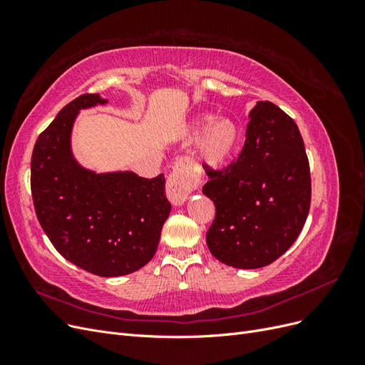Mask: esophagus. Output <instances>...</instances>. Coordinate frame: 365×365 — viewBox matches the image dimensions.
Here are the masks:
<instances>
[{
  "mask_svg": "<svg viewBox=\"0 0 365 365\" xmlns=\"http://www.w3.org/2000/svg\"><path fill=\"white\" fill-rule=\"evenodd\" d=\"M196 187V181L184 163H178L173 168L168 180V197L175 207H181L189 200V193Z\"/></svg>",
  "mask_w": 365,
  "mask_h": 365,
  "instance_id": "1",
  "label": "esophagus"
}]
</instances>
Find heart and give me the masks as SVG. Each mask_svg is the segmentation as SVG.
Returning <instances> with one entry per match:
<instances>
[{"label": "heart", "mask_w": 365, "mask_h": 365, "mask_svg": "<svg viewBox=\"0 0 365 365\" xmlns=\"http://www.w3.org/2000/svg\"><path fill=\"white\" fill-rule=\"evenodd\" d=\"M185 146L196 148V164L204 175L217 173L237 155L242 143V129L235 120L204 115L195 121L182 138Z\"/></svg>", "instance_id": "obj_1"}]
</instances>
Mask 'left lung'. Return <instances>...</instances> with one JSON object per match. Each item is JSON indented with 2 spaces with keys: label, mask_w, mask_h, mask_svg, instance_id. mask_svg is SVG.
<instances>
[{
  "label": "left lung",
  "mask_w": 365,
  "mask_h": 365,
  "mask_svg": "<svg viewBox=\"0 0 365 365\" xmlns=\"http://www.w3.org/2000/svg\"><path fill=\"white\" fill-rule=\"evenodd\" d=\"M248 117L237 161L210 173L202 187L216 207L208 250L239 269L267 267L288 251L311 205L309 161L295 121L271 102H257Z\"/></svg>",
  "instance_id": "left-lung-1"
}]
</instances>
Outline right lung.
Listing matches in <instances>:
<instances>
[{"label":"right lung","mask_w":365,"mask_h":365,"mask_svg":"<svg viewBox=\"0 0 365 365\" xmlns=\"http://www.w3.org/2000/svg\"><path fill=\"white\" fill-rule=\"evenodd\" d=\"M98 105H108V98L77 97L38 137L31 196L39 224L61 256L101 277H120L150 262L172 205L163 173L150 180L132 170L98 173L77 161L74 123L82 109Z\"/></svg>","instance_id":"1"}]
</instances>
